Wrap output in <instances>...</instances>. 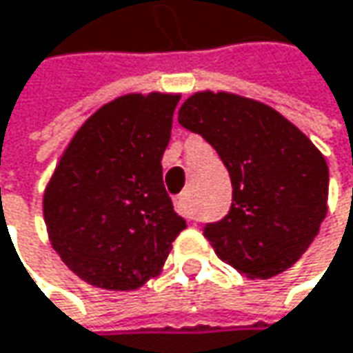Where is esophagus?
<instances>
[{
  "label": "esophagus",
  "instance_id": "1",
  "mask_svg": "<svg viewBox=\"0 0 353 353\" xmlns=\"http://www.w3.org/2000/svg\"><path fill=\"white\" fill-rule=\"evenodd\" d=\"M176 210L183 216V218H190V220H196V212L192 208V194L190 192H183L176 198Z\"/></svg>",
  "mask_w": 353,
  "mask_h": 353
}]
</instances>
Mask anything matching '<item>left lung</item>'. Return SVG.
<instances>
[{"instance_id": "left-lung-1", "label": "left lung", "mask_w": 353, "mask_h": 353, "mask_svg": "<svg viewBox=\"0 0 353 353\" xmlns=\"http://www.w3.org/2000/svg\"><path fill=\"white\" fill-rule=\"evenodd\" d=\"M177 121L230 174V210L204 226L218 259L250 279L293 267L327 214L330 170L317 147L274 109L228 92H196Z\"/></svg>"}]
</instances>
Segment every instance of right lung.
Returning a JSON list of instances; mask_svg holds the SVG:
<instances>
[{
    "label": "right lung",
    "instance_id": "obj_1",
    "mask_svg": "<svg viewBox=\"0 0 353 353\" xmlns=\"http://www.w3.org/2000/svg\"><path fill=\"white\" fill-rule=\"evenodd\" d=\"M177 94H127L94 112L44 194L60 259L88 285L129 291L161 271L185 228L163 185L161 157Z\"/></svg>",
    "mask_w": 353,
    "mask_h": 353
}]
</instances>
